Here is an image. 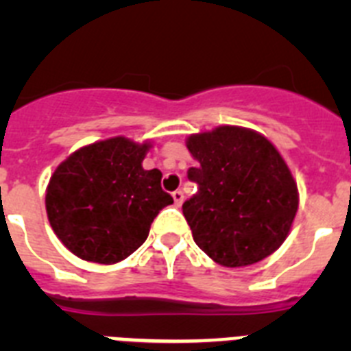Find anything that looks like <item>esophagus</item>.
<instances>
[{
    "label": "esophagus",
    "instance_id": "1",
    "mask_svg": "<svg viewBox=\"0 0 351 351\" xmlns=\"http://www.w3.org/2000/svg\"><path fill=\"white\" fill-rule=\"evenodd\" d=\"M172 197H173V202H176V206H181L182 200H184V193H182L181 190H176V191H173Z\"/></svg>",
    "mask_w": 351,
    "mask_h": 351
}]
</instances>
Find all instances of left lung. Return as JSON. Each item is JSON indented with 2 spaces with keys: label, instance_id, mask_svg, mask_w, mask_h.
<instances>
[{
  "label": "left lung",
  "instance_id": "8db88e82",
  "mask_svg": "<svg viewBox=\"0 0 351 351\" xmlns=\"http://www.w3.org/2000/svg\"><path fill=\"white\" fill-rule=\"evenodd\" d=\"M188 149L198 160L188 169L198 191L182 214L197 246L226 267L274 253L299 207L297 184L274 145L251 130L219 126L191 135Z\"/></svg>",
  "mask_w": 351,
  "mask_h": 351
}]
</instances>
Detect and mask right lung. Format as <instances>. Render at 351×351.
Wrapping results in <instances>:
<instances>
[{
  "mask_svg": "<svg viewBox=\"0 0 351 351\" xmlns=\"http://www.w3.org/2000/svg\"><path fill=\"white\" fill-rule=\"evenodd\" d=\"M147 144L125 137L86 145L52 173L45 207L52 230L79 258L116 263L144 244L151 223L173 198L161 172L144 170Z\"/></svg>",
  "mask_w": 351,
  "mask_h": 351,
  "instance_id": "1",
  "label": "right lung"
}]
</instances>
